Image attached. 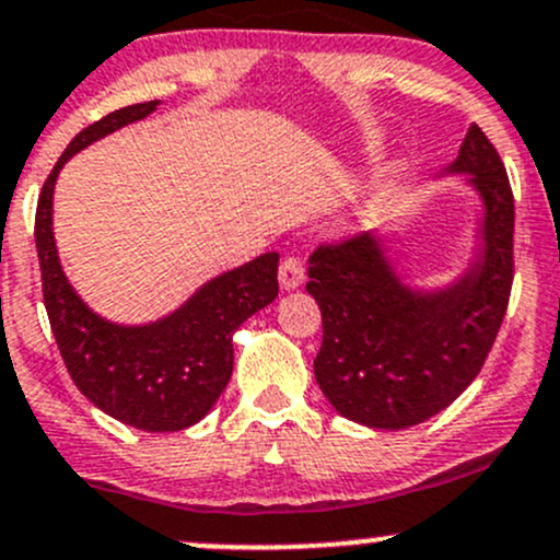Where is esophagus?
<instances>
[{
  "mask_svg": "<svg viewBox=\"0 0 560 560\" xmlns=\"http://www.w3.org/2000/svg\"><path fill=\"white\" fill-rule=\"evenodd\" d=\"M305 279V270H303V262L298 260V257H284L281 260V268H279V281L284 290H298L300 284H303Z\"/></svg>",
  "mask_w": 560,
  "mask_h": 560,
  "instance_id": "1",
  "label": "esophagus"
}]
</instances>
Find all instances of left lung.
<instances>
[{
    "label": "left lung",
    "mask_w": 560,
    "mask_h": 560,
    "mask_svg": "<svg viewBox=\"0 0 560 560\" xmlns=\"http://www.w3.org/2000/svg\"><path fill=\"white\" fill-rule=\"evenodd\" d=\"M453 174L478 187L482 252L440 292H413L397 279L375 235L316 246L308 295L322 311L314 375L346 419L373 429H408L445 410L482 370L513 290L515 203L497 147L469 126Z\"/></svg>",
    "instance_id": "left-lung-1"
}]
</instances>
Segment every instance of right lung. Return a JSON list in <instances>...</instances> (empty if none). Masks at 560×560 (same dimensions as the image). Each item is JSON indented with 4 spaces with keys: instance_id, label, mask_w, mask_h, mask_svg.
<instances>
[{
    "instance_id": "right-lung-1",
    "label": "right lung",
    "mask_w": 560,
    "mask_h": 560,
    "mask_svg": "<svg viewBox=\"0 0 560 560\" xmlns=\"http://www.w3.org/2000/svg\"><path fill=\"white\" fill-rule=\"evenodd\" d=\"M161 102L109 112L69 141L37 201L43 298L58 351L74 386L112 419L144 432H179L203 419L233 373V332L279 295V255L268 252L203 284L182 308L144 327H120L74 295L52 241V187L63 163Z\"/></svg>"
}]
</instances>
